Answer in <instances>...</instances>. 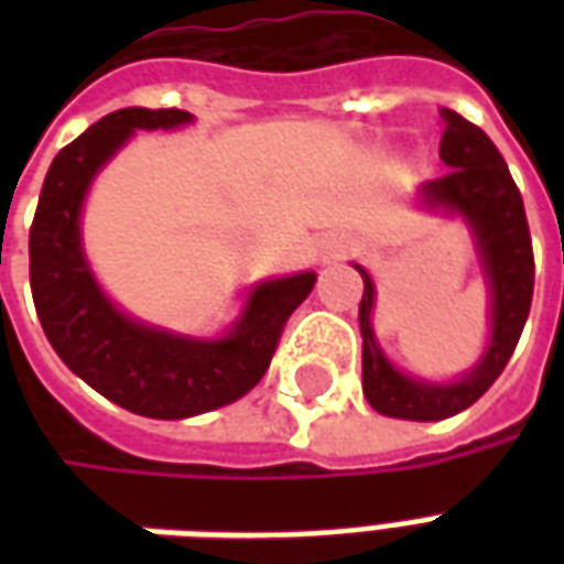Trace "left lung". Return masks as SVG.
<instances>
[{
	"mask_svg": "<svg viewBox=\"0 0 564 564\" xmlns=\"http://www.w3.org/2000/svg\"><path fill=\"white\" fill-rule=\"evenodd\" d=\"M441 117L447 123L441 135V160L449 165V172L435 181H425L420 186V202L429 210L459 214L471 226L480 269L492 295V314H489L492 329H489V347L484 359L453 383H429L402 375L378 347L371 329L375 281L362 265H356L366 283V293L359 302L362 392L378 414L416 420V423L459 414L496 383L520 341L534 290L532 235L508 162L501 160V153L484 129L447 108L441 111Z\"/></svg>",
	"mask_w": 564,
	"mask_h": 564,
	"instance_id": "8db88e82",
	"label": "left lung"
}]
</instances>
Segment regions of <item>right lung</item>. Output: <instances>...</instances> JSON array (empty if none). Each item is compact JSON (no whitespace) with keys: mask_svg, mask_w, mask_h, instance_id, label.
Returning <instances> with one entry per match:
<instances>
[{"mask_svg":"<svg viewBox=\"0 0 564 564\" xmlns=\"http://www.w3.org/2000/svg\"><path fill=\"white\" fill-rule=\"evenodd\" d=\"M193 115L177 108H120L66 144L44 177L30 229V286L56 356L108 402L153 420H184L241 399L257 387L286 319L317 274L265 281L223 338H184L117 311L93 278L80 247V208L93 177L135 129H174Z\"/></svg>","mask_w":564,"mask_h":564,"instance_id":"right-lung-1","label":"right lung"}]
</instances>
